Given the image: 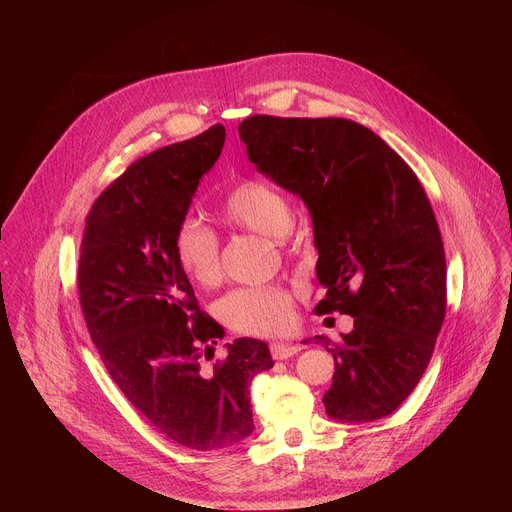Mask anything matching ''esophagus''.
<instances>
[{"mask_svg":"<svg viewBox=\"0 0 512 512\" xmlns=\"http://www.w3.org/2000/svg\"><path fill=\"white\" fill-rule=\"evenodd\" d=\"M300 350H302L300 344H289V342H273V344H271V356H273L275 360H285V358H289V356L298 354Z\"/></svg>","mask_w":512,"mask_h":512,"instance_id":"1","label":"esophagus"}]
</instances>
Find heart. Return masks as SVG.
Segmentation results:
<instances>
[{
  "mask_svg": "<svg viewBox=\"0 0 512 512\" xmlns=\"http://www.w3.org/2000/svg\"><path fill=\"white\" fill-rule=\"evenodd\" d=\"M216 214L233 229L265 237H281L294 223L289 198L275 184L259 178H247L229 188L216 204ZM174 253L182 271L196 285L210 287L221 281V243L208 225L184 218L174 235ZM218 312L235 332L273 336L291 326L294 298L281 285L239 287L223 298Z\"/></svg>",
  "mask_w": 512,
  "mask_h": 512,
  "instance_id": "b5f03b06",
  "label": "heart"
}]
</instances>
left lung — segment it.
I'll return each mask as SVG.
<instances>
[{
  "label": "left lung",
  "mask_w": 512,
  "mask_h": 512,
  "mask_svg": "<svg viewBox=\"0 0 512 512\" xmlns=\"http://www.w3.org/2000/svg\"><path fill=\"white\" fill-rule=\"evenodd\" d=\"M249 160L298 194L314 223L316 314H348L326 413L346 423L393 413L417 387L446 318V253L415 172L369 127L342 117L253 115L239 125Z\"/></svg>",
  "instance_id": "left-lung-1"
}]
</instances>
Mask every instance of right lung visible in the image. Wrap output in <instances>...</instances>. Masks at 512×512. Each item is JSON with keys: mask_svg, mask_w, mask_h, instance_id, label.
Wrapping results in <instances>:
<instances>
[{"mask_svg": "<svg viewBox=\"0 0 512 512\" xmlns=\"http://www.w3.org/2000/svg\"><path fill=\"white\" fill-rule=\"evenodd\" d=\"M223 143L216 123L133 162L91 206L79 259L81 310L107 373L156 429L198 452L235 446L255 429L249 387L273 367L255 338H237L206 367L225 330L198 308L174 253Z\"/></svg>", "mask_w": 512, "mask_h": 512, "instance_id": "add662e5", "label": "right lung"}]
</instances>
